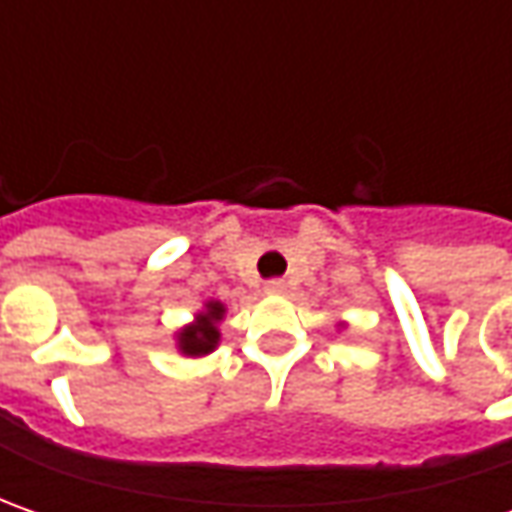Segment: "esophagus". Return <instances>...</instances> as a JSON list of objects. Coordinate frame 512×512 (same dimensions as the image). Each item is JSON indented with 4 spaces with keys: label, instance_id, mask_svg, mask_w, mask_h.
<instances>
[{
    "label": "esophagus",
    "instance_id": "1",
    "mask_svg": "<svg viewBox=\"0 0 512 512\" xmlns=\"http://www.w3.org/2000/svg\"><path fill=\"white\" fill-rule=\"evenodd\" d=\"M287 290L285 279H267L265 282V293H270V296H282Z\"/></svg>",
    "mask_w": 512,
    "mask_h": 512
}]
</instances>
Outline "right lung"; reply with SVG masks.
<instances>
[{"mask_svg":"<svg viewBox=\"0 0 512 512\" xmlns=\"http://www.w3.org/2000/svg\"><path fill=\"white\" fill-rule=\"evenodd\" d=\"M225 307L219 302H210L207 305L205 316H199L196 325L185 327V333L179 336V347L185 350L187 356H199V353H210L216 342H219V330H216V322L222 319Z\"/></svg>","mask_w":512,"mask_h":512,"instance_id":"right-lung-1","label":"right lung"}]
</instances>
